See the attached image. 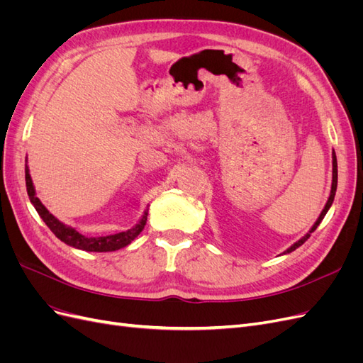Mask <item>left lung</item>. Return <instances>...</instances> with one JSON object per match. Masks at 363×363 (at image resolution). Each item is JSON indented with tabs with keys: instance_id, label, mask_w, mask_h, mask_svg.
Listing matches in <instances>:
<instances>
[{
	"instance_id": "8db88e82",
	"label": "left lung",
	"mask_w": 363,
	"mask_h": 363,
	"mask_svg": "<svg viewBox=\"0 0 363 363\" xmlns=\"http://www.w3.org/2000/svg\"><path fill=\"white\" fill-rule=\"evenodd\" d=\"M332 189H330V195H328V200H327V203H325V206H324V208H323V212L320 213V216H318V219L315 221V224L312 225V228L309 230V232H307L301 239H298L296 240V242H294L288 250H284L281 255H289V252H292V251H295L296 248L298 247H301L307 239L311 238V233H313L315 230H316V227L321 224V221L324 219V216H325V213L328 212V208L332 207V204H333V200H335V194H336V188H337V162H336V155H335V151L332 152ZM280 255V256H281Z\"/></svg>"
}]
</instances>
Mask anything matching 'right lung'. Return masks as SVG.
Listing matches in <instances>:
<instances>
[{"instance_id": "obj_1", "label": "right lung", "mask_w": 363, "mask_h": 363, "mask_svg": "<svg viewBox=\"0 0 363 363\" xmlns=\"http://www.w3.org/2000/svg\"><path fill=\"white\" fill-rule=\"evenodd\" d=\"M26 184H27L28 199H30L31 204L35 206L39 216L43 219V223L50 227L51 232L56 235V238H59L62 242H65L69 247H74V248H79L83 251H95V252H106V251H115L119 248H124L128 244H131V240L139 236V233L144 230V227L147 224L148 208H145L144 215L140 216L138 224L135 227H131L130 230H125V232L108 235V236L87 238V236L82 235L80 232H77L74 227L59 221V219L54 216L45 206L42 204V201L36 196V189H35V186H33V180H31L27 163H26Z\"/></svg>"}]
</instances>
